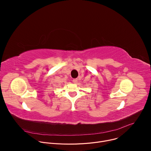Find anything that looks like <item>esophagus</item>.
Listing matches in <instances>:
<instances>
[{"label":"esophagus","mask_w":151,"mask_h":151,"mask_svg":"<svg viewBox=\"0 0 151 151\" xmlns=\"http://www.w3.org/2000/svg\"><path fill=\"white\" fill-rule=\"evenodd\" d=\"M73 82L75 83H77L78 82V79H73Z\"/></svg>","instance_id":"obj_1"}]
</instances>
